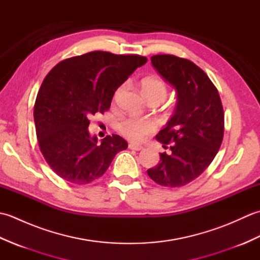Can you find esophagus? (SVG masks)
Here are the masks:
<instances>
[{"instance_id":"34e87169","label":"esophagus","mask_w":260,"mask_h":260,"mask_svg":"<svg viewBox=\"0 0 260 260\" xmlns=\"http://www.w3.org/2000/svg\"><path fill=\"white\" fill-rule=\"evenodd\" d=\"M128 147L131 148V150H133V151H141V150H143V146L133 144V143H131V144L128 145Z\"/></svg>"}]
</instances>
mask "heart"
<instances>
[{"label":"heart","instance_id":"heart-1","mask_svg":"<svg viewBox=\"0 0 260 260\" xmlns=\"http://www.w3.org/2000/svg\"><path fill=\"white\" fill-rule=\"evenodd\" d=\"M141 87L146 99L151 97H157L163 101L168 95L167 85H165V82L162 79L157 78V77H148V78L143 79ZM123 91L124 86H120L119 88H117V90L115 91L114 95L115 101H117ZM156 128L157 125L154 120L142 119L137 117H129L124 119L118 127L121 135L135 143L144 141L145 137L152 134L153 132H155Z\"/></svg>","mask_w":260,"mask_h":260}]
</instances>
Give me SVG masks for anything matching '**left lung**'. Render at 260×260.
Instances as JSON below:
<instances>
[{"mask_svg":"<svg viewBox=\"0 0 260 260\" xmlns=\"http://www.w3.org/2000/svg\"><path fill=\"white\" fill-rule=\"evenodd\" d=\"M153 67L174 87L176 106L156 140L171 153L147 170L157 184L183 186L197 179L217 155L224 131V115L218 89L204 71L187 59L172 54L151 58Z\"/></svg>","mask_w":260,"mask_h":260,"instance_id":"1","label":"left lung"}]
</instances>
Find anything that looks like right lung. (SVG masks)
<instances>
[{
  "mask_svg": "<svg viewBox=\"0 0 260 260\" xmlns=\"http://www.w3.org/2000/svg\"><path fill=\"white\" fill-rule=\"evenodd\" d=\"M139 54L92 51L59 62L43 80L35 105L40 151L53 172L75 184H87L106 172L127 142L119 135L98 143L88 126L109 109L115 91L146 63Z\"/></svg>",
  "mask_w": 260,
  "mask_h": 260,
  "instance_id": "1",
  "label": "right lung"
}]
</instances>
